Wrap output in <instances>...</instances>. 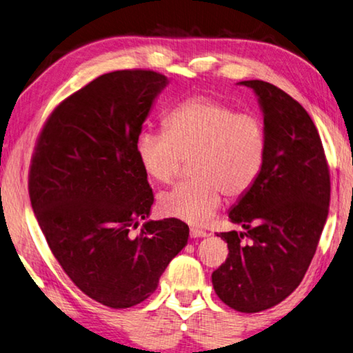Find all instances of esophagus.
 I'll return each mask as SVG.
<instances>
[{
  "mask_svg": "<svg viewBox=\"0 0 353 353\" xmlns=\"http://www.w3.org/2000/svg\"><path fill=\"white\" fill-rule=\"evenodd\" d=\"M189 235H191V238H205L208 233L202 229H199V227H191V229H189Z\"/></svg>",
  "mask_w": 353,
  "mask_h": 353,
  "instance_id": "1",
  "label": "esophagus"
}]
</instances>
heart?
I'll list each match as a JSON object with an SVG mask.
<instances>
[{"label": "heart", "instance_id": "b5f03b06", "mask_svg": "<svg viewBox=\"0 0 353 353\" xmlns=\"http://www.w3.org/2000/svg\"><path fill=\"white\" fill-rule=\"evenodd\" d=\"M164 132H142L135 156L151 180L170 183L189 162L191 181L159 195L162 214L202 224L222 202L245 195L259 180L267 158V131L251 113L194 96L167 113Z\"/></svg>", "mask_w": 353, "mask_h": 353}]
</instances>
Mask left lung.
Here are the masks:
<instances>
[{
	"label": "left lung",
	"instance_id": "obj_1",
	"mask_svg": "<svg viewBox=\"0 0 353 353\" xmlns=\"http://www.w3.org/2000/svg\"><path fill=\"white\" fill-rule=\"evenodd\" d=\"M238 85L257 96L267 158L256 184L229 211L243 230L218 235L229 257L211 281L227 306L259 312L285 300L305 278L327 222L330 172L316 124L294 97L262 80Z\"/></svg>",
	"mask_w": 353,
	"mask_h": 353
}]
</instances>
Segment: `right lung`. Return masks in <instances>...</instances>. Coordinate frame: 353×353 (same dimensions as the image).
<instances>
[{"instance_id":"1","label":"right lung","mask_w":353,"mask_h":353,"mask_svg":"<svg viewBox=\"0 0 353 353\" xmlns=\"http://www.w3.org/2000/svg\"><path fill=\"white\" fill-rule=\"evenodd\" d=\"M167 85L153 70L101 75L53 110L31 159V207L53 256L83 294L108 307L146 300L188 245L183 221H146L154 197L135 156Z\"/></svg>"}]
</instances>
